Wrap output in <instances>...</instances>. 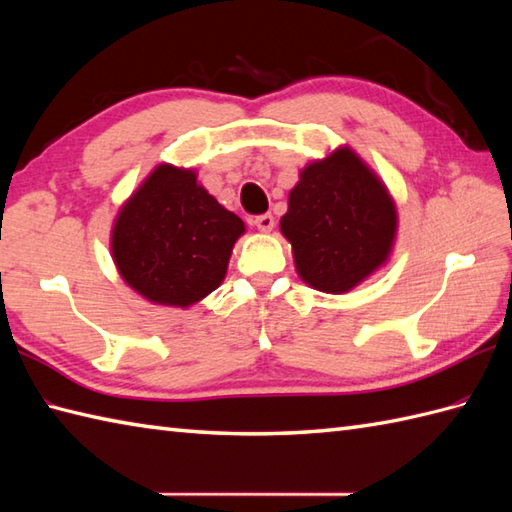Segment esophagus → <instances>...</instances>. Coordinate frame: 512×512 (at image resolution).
<instances>
[{
	"mask_svg": "<svg viewBox=\"0 0 512 512\" xmlns=\"http://www.w3.org/2000/svg\"><path fill=\"white\" fill-rule=\"evenodd\" d=\"M253 224L259 228V231L262 233H270L273 231V226H275V217L270 215V213H264V215H257L255 220H253Z\"/></svg>",
	"mask_w": 512,
	"mask_h": 512,
	"instance_id": "obj_1",
	"label": "esophagus"
}]
</instances>
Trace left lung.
Returning a JSON list of instances; mask_svg holds the SVG:
<instances>
[{
	"label": "left lung",
	"mask_w": 512,
	"mask_h": 512,
	"mask_svg": "<svg viewBox=\"0 0 512 512\" xmlns=\"http://www.w3.org/2000/svg\"><path fill=\"white\" fill-rule=\"evenodd\" d=\"M279 228L303 284L345 295L389 262L398 211L385 182L343 145L299 171Z\"/></svg>",
	"instance_id": "1"
}]
</instances>
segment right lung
Instances as JSON below:
<instances>
[{
	"mask_svg": "<svg viewBox=\"0 0 512 512\" xmlns=\"http://www.w3.org/2000/svg\"><path fill=\"white\" fill-rule=\"evenodd\" d=\"M246 226L198 182L162 162L112 224V259L125 284L158 306L189 308L222 284Z\"/></svg>",
	"mask_w": 512,
	"mask_h": 512,
	"instance_id": "add662e5",
	"label": "right lung"
}]
</instances>
